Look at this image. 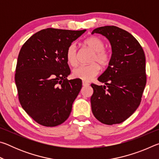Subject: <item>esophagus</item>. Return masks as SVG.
Instances as JSON below:
<instances>
[{
    "label": "esophagus",
    "mask_w": 159,
    "mask_h": 159,
    "mask_svg": "<svg viewBox=\"0 0 159 159\" xmlns=\"http://www.w3.org/2000/svg\"><path fill=\"white\" fill-rule=\"evenodd\" d=\"M82 84H83V86H88V85H89V83H88V82H86V81H84V80H83V81L82 82Z\"/></svg>",
    "instance_id": "esophagus-1"
}]
</instances>
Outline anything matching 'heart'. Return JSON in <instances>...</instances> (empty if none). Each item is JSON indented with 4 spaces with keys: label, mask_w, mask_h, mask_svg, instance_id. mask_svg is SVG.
<instances>
[{
    "label": "heart",
    "mask_w": 159,
    "mask_h": 159,
    "mask_svg": "<svg viewBox=\"0 0 159 159\" xmlns=\"http://www.w3.org/2000/svg\"><path fill=\"white\" fill-rule=\"evenodd\" d=\"M85 47L93 51V55L88 65H80L73 70V76L76 79H81L84 81H89L96 76L99 72V66H106L109 64L110 56L109 52L104 50V43L98 37L92 36L85 40ZM66 60L71 66L76 65L78 63L77 48L74 43L69 45L66 52ZM98 63V64L97 63Z\"/></svg>",
    "instance_id": "heart-1"
}]
</instances>
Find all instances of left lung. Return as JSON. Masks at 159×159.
Returning <instances> with one entry per match:
<instances>
[{
	"mask_svg": "<svg viewBox=\"0 0 159 159\" xmlns=\"http://www.w3.org/2000/svg\"><path fill=\"white\" fill-rule=\"evenodd\" d=\"M109 40L112 55L109 66L98 80L105 85L92 83V111L106 125L120 123L135 111L141 102L147 82L144 50L133 35L115 26L94 29Z\"/></svg>",
	"mask_w": 159,
	"mask_h": 159,
	"instance_id": "1",
	"label": "left lung"
}]
</instances>
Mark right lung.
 <instances>
[{"label":"right lung","instance_id":"obj_1","mask_svg":"<svg viewBox=\"0 0 159 159\" xmlns=\"http://www.w3.org/2000/svg\"><path fill=\"white\" fill-rule=\"evenodd\" d=\"M85 31L43 29L21 48L15 76L18 98L24 110L39 124L57 126L71 114L82 80L66 79L71 71L66 52Z\"/></svg>","mask_w":159,"mask_h":159}]
</instances>
